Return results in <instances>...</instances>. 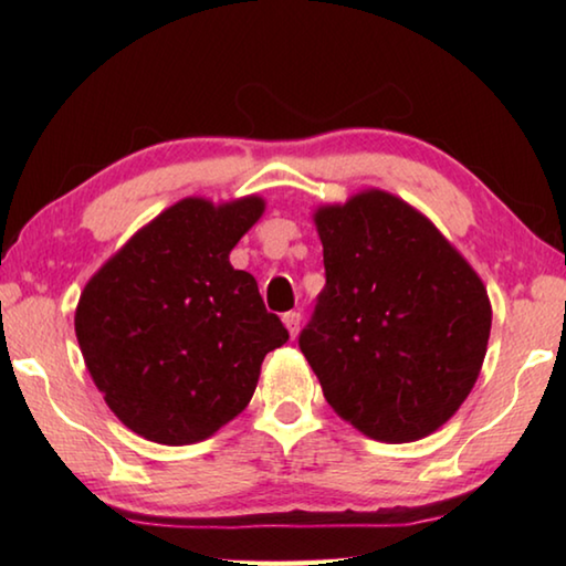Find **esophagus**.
<instances>
[{"mask_svg": "<svg viewBox=\"0 0 566 566\" xmlns=\"http://www.w3.org/2000/svg\"><path fill=\"white\" fill-rule=\"evenodd\" d=\"M282 322H284V327H286V332H290V337L294 339L296 334H300V324H302V314L300 312H286L284 317H282Z\"/></svg>", "mask_w": 566, "mask_h": 566, "instance_id": "esophagus-1", "label": "esophagus"}]
</instances>
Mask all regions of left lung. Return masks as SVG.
Wrapping results in <instances>:
<instances>
[{"label": "left lung", "instance_id": "left-lung-1", "mask_svg": "<svg viewBox=\"0 0 566 566\" xmlns=\"http://www.w3.org/2000/svg\"><path fill=\"white\" fill-rule=\"evenodd\" d=\"M327 284L300 349L324 399L377 442L424 439L482 371L492 304L454 244L385 189L314 209Z\"/></svg>", "mask_w": 566, "mask_h": 566}]
</instances>
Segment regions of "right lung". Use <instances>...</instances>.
Returning a JSON list of instances; mask_svg holds the SVG:
<instances>
[{"instance_id": "1", "label": "right lung", "mask_w": 566, "mask_h": 566, "mask_svg": "<svg viewBox=\"0 0 566 566\" xmlns=\"http://www.w3.org/2000/svg\"><path fill=\"white\" fill-rule=\"evenodd\" d=\"M264 199L187 197L84 284L74 332L92 381L134 434L181 447L242 415L266 354L290 339L249 272L229 264Z\"/></svg>"}]
</instances>
